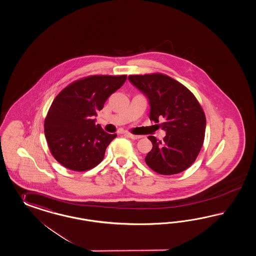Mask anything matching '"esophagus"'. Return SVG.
Masks as SVG:
<instances>
[{
	"label": "esophagus",
	"mask_w": 256,
	"mask_h": 256,
	"mask_svg": "<svg viewBox=\"0 0 256 256\" xmlns=\"http://www.w3.org/2000/svg\"><path fill=\"white\" fill-rule=\"evenodd\" d=\"M126 135L128 137H130V139H132V140H137V139H140V138H142L141 135H134L132 133H126Z\"/></svg>",
	"instance_id": "1"
}]
</instances>
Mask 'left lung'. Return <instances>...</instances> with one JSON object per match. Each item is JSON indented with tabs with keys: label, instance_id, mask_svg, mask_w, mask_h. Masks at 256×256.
<instances>
[{
	"label": "left lung",
	"instance_id": "8db88e82",
	"mask_svg": "<svg viewBox=\"0 0 256 256\" xmlns=\"http://www.w3.org/2000/svg\"><path fill=\"white\" fill-rule=\"evenodd\" d=\"M128 80L150 100V120L160 124L162 141L150 136L153 146L146 162L160 175H174L194 162L202 148L206 118L202 108L184 85L164 74L130 76Z\"/></svg>",
	"mask_w": 256,
	"mask_h": 256
}]
</instances>
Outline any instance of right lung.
Instances as JSON below:
<instances>
[{"instance_id": "right-lung-1", "label": "right lung", "mask_w": 256, "mask_h": 256, "mask_svg": "<svg viewBox=\"0 0 256 256\" xmlns=\"http://www.w3.org/2000/svg\"><path fill=\"white\" fill-rule=\"evenodd\" d=\"M126 80V74L90 76L74 81L54 99L45 118V137L64 168L83 172L103 160L117 134L104 132L94 117Z\"/></svg>"}]
</instances>
